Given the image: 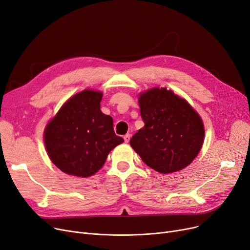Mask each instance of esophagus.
Masks as SVG:
<instances>
[{
	"mask_svg": "<svg viewBox=\"0 0 250 250\" xmlns=\"http://www.w3.org/2000/svg\"><path fill=\"white\" fill-rule=\"evenodd\" d=\"M130 137H131V135H130L129 133H127V134H125V135H124V137H123V138H124V141L126 142V144H127V142H129Z\"/></svg>",
	"mask_w": 250,
	"mask_h": 250,
	"instance_id": "1",
	"label": "esophagus"
}]
</instances>
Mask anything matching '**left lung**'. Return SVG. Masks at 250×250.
<instances>
[{
	"mask_svg": "<svg viewBox=\"0 0 250 250\" xmlns=\"http://www.w3.org/2000/svg\"><path fill=\"white\" fill-rule=\"evenodd\" d=\"M145 126L130 146L148 167L162 174L186 168L196 158L205 138L203 120L187 101L166 87L139 94Z\"/></svg>",
	"mask_w": 250,
	"mask_h": 250,
	"instance_id": "left-lung-1",
	"label": "left lung"
}]
</instances>
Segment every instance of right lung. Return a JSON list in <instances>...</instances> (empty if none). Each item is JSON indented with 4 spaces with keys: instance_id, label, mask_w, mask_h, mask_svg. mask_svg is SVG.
Instances as JSON below:
<instances>
[{
    "instance_id": "obj_1",
    "label": "right lung",
    "mask_w": 250,
    "mask_h": 250,
    "mask_svg": "<svg viewBox=\"0 0 250 250\" xmlns=\"http://www.w3.org/2000/svg\"><path fill=\"white\" fill-rule=\"evenodd\" d=\"M102 98L101 91L78 92L44 129L47 154L68 175L85 178L96 174L109 152L124 141L114 132L113 118L101 111Z\"/></svg>"
}]
</instances>
